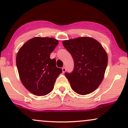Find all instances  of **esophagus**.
<instances>
[{"label": "esophagus", "mask_w": 128, "mask_h": 128, "mask_svg": "<svg viewBox=\"0 0 128 128\" xmlns=\"http://www.w3.org/2000/svg\"><path fill=\"white\" fill-rule=\"evenodd\" d=\"M65 71H66V68L64 66V67L62 68V72H63V73L65 72Z\"/></svg>", "instance_id": "obj_1"}]
</instances>
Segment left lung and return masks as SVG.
<instances>
[{
	"instance_id": "1",
	"label": "left lung",
	"mask_w": 128,
	"mask_h": 128,
	"mask_svg": "<svg viewBox=\"0 0 128 128\" xmlns=\"http://www.w3.org/2000/svg\"><path fill=\"white\" fill-rule=\"evenodd\" d=\"M63 45L74 60L72 72L64 73L71 88L80 95L93 92L104 78L108 64L106 50L97 40L87 36L65 40Z\"/></svg>"
}]
</instances>
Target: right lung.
<instances>
[{"mask_svg": "<svg viewBox=\"0 0 128 128\" xmlns=\"http://www.w3.org/2000/svg\"><path fill=\"white\" fill-rule=\"evenodd\" d=\"M58 44L54 38L34 37L18 50L16 65L22 84L36 96L46 95L53 90L56 79L62 72L50 54Z\"/></svg>", "mask_w": 128, "mask_h": 128, "instance_id": "add662e5", "label": "right lung"}]
</instances>
